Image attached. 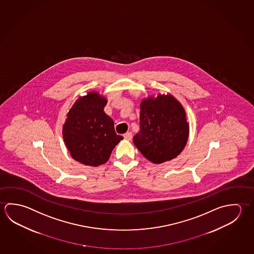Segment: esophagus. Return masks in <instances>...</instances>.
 <instances>
[{
	"instance_id": "obj_1",
	"label": "esophagus",
	"mask_w": 254,
	"mask_h": 254,
	"mask_svg": "<svg viewBox=\"0 0 254 254\" xmlns=\"http://www.w3.org/2000/svg\"><path fill=\"white\" fill-rule=\"evenodd\" d=\"M124 138H125V140H127V141H131V139H132V133H131V132L126 133L125 134H124Z\"/></svg>"
}]
</instances>
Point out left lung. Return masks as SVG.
I'll list each match as a JSON object with an SVG mask.
<instances>
[{"mask_svg": "<svg viewBox=\"0 0 254 254\" xmlns=\"http://www.w3.org/2000/svg\"><path fill=\"white\" fill-rule=\"evenodd\" d=\"M140 131L133 143L147 160L160 164L182 152L189 136V123L182 104L172 94L142 99Z\"/></svg>", "mask_w": 254, "mask_h": 254, "instance_id": "left-lung-1", "label": "left lung"}]
</instances>
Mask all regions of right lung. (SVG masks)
I'll return each instance as SVG.
<instances>
[{"instance_id":"1","label":"right lung","mask_w":254,"mask_h":254,"mask_svg":"<svg viewBox=\"0 0 254 254\" xmlns=\"http://www.w3.org/2000/svg\"><path fill=\"white\" fill-rule=\"evenodd\" d=\"M107 99L96 91L81 96L68 111L63 127L64 142L74 160L98 167L107 162L123 137L117 134L114 122L103 109Z\"/></svg>"}]
</instances>
